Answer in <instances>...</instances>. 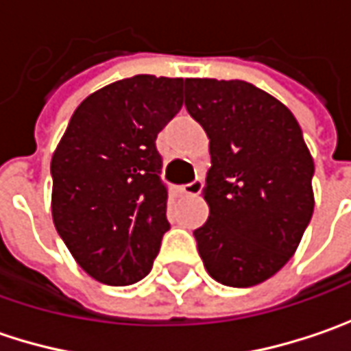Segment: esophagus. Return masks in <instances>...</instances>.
Returning <instances> with one entry per match:
<instances>
[{"label": "esophagus", "instance_id": "esophagus-1", "mask_svg": "<svg viewBox=\"0 0 351 351\" xmlns=\"http://www.w3.org/2000/svg\"><path fill=\"white\" fill-rule=\"evenodd\" d=\"M201 189H203V182L201 180H193L191 183H185L182 185V191L185 195H199L201 193Z\"/></svg>", "mask_w": 351, "mask_h": 351}]
</instances>
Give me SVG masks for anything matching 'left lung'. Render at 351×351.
I'll use <instances>...</instances> for the list:
<instances>
[{
	"label": "left lung",
	"mask_w": 351,
	"mask_h": 351,
	"mask_svg": "<svg viewBox=\"0 0 351 351\" xmlns=\"http://www.w3.org/2000/svg\"><path fill=\"white\" fill-rule=\"evenodd\" d=\"M185 107L209 136V219L193 230L209 276L258 285L289 262L315 210V162L289 109L242 80H185Z\"/></svg>",
	"instance_id": "8db88e82"
}]
</instances>
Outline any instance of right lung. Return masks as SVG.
Masks as SVG:
<instances>
[{
	"label": "right lung",
	"instance_id": "1",
	"mask_svg": "<svg viewBox=\"0 0 351 351\" xmlns=\"http://www.w3.org/2000/svg\"><path fill=\"white\" fill-rule=\"evenodd\" d=\"M182 77L148 74L97 89L52 154V221L99 283L123 287L148 276L169 230L156 136L182 109Z\"/></svg>",
	"mask_w": 351,
	"mask_h": 351
}]
</instances>
